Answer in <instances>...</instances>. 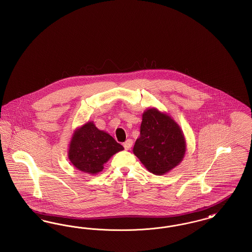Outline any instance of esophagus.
<instances>
[{"mask_svg": "<svg viewBox=\"0 0 252 252\" xmlns=\"http://www.w3.org/2000/svg\"><path fill=\"white\" fill-rule=\"evenodd\" d=\"M132 144H133L132 140H127V141L124 144V147H125L126 150H129L132 147Z\"/></svg>", "mask_w": 252, "mask_h": 252, "instance_id": "1", "label": "esophagus"}]
</instances>
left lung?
I'll return each instance as SVG.
<instances>
[{
    "instance_id": "8db88e82",
    "label": "left lung",
    "mask_w": 252,
    "mask_h": 252,
    "mask_svg": "<svg viewBox=\"0 0 252 252\" xmlns=\"http://www.w3.org/2000/svg\"><path fill=\"white\" fill-rule=\"evenodd\" d=\"M185 152L186 141L179 124L157 108H147L133 147L144 167L157 176L165 175L180 164Z\"/></svg>"
}]
</instances>
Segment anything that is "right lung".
Returning a JSON list of instances; mask_svg holds the SVG:
<instances>
[{"instance_id": "1", "label": "right lung", "mask_w": 252, "mask_h": 252, "mask_svg": "<svg viewBox=\"0 0 252 252\" xmlns=\"http://www.w3.org/2000/svg\"><path fill=\"white\" fill-rule=\"evenodd\" d=\"M124 150L108 133L98 129L94 122L76 128L69 144L68 157L72 165L81 172L95 175L117 152Z\"/></svg>"}]
</instances>
